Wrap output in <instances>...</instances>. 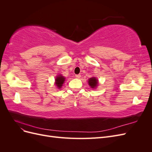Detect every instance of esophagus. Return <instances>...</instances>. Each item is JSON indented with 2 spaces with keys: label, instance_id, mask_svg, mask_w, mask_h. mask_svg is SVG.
I'll use <instances>...</instances> for the list:
<instances>
[{
  "label": "esophagus",
  "instance_id": "esophagus-1",
  "mask_svg": "<svg viewBox=\"0 0 152 152\" xmlns=\"http://www.w3.org/2000/svg\"><path fill=\"white\" fill-rule=\"evenodd\" d=\"M80 77H81V75H79V74H78V75H75V77L77 78V79H80Z\"/></svg>",
  "mask_w": 152,
  "mask_h": 152
}]
</instances>
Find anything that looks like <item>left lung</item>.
Wrapping results in <instances>:
<instances>
[{"label":"left lung","mask_w":152,"mask_h":152,"mask_svg":"<svg viewBox=\"0 0 152 152\" xmlns=\"http://www.w3.org/2000/svg\"><path fill=\"white\" fill-rule=\"evenodd\" d=\"M89 85L91 87V88H94L96 86H98V80L96 79L95 77H92L91 79H89L88 81Z\"/></svg>","instance_id":"obj_1"}]
</instances>
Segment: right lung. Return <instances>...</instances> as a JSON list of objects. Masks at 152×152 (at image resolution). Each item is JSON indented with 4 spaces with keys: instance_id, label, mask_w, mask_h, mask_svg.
I'll list each match as a JSON object with an SVG mask.
<instances>
[{
    "instance_id": "add662e5",
    "label": "right lung",
    "mask_w": 152,
    "mask_h": 152,
    "mask_svg": "<svg viewBox=\"0 0 152 152\" xmlns=\"http://www.w3.org/2000/svg\"><path fill=\"white\" fill-rule=\"evenodd\" d=\"M65 78H64V77L61 76V75H59V76H57L56 79V86L58 87V88H61V87H62L63 83H64V81H65Z\"/></svg>"
}]
</instances>
